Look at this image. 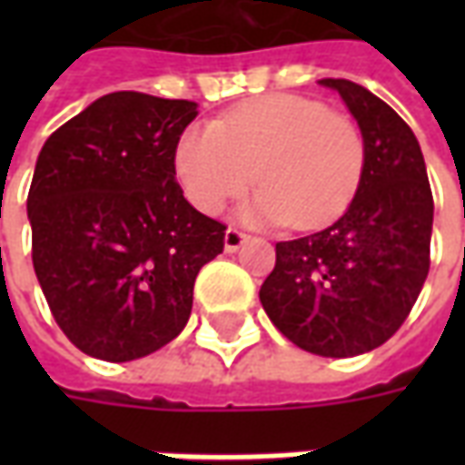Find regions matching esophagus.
<instances>
[{"instance_id": "esophagus-1", "label": "esophagus", "mask_w": 465, "mask_h": 465, "mask_svg": "<svg viewBox=\"0 0 465 465\" xmlns=\"http://www.w3.org/2000/svg\"><path fill=\"white\" fill-rule=\"evenodd\" d=\"M246 233H242L239 229H226V233H223V252L226 253H233L242 249L243 243H246Z\"/></svg>"}]
</instances>
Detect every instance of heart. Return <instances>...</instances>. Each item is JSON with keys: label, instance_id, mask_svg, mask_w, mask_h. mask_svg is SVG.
<instances>
[{"label": "heart", "instance_id": "1", "mask_svg": "<svg viewBox=\"0 0 465 465\" xmlns=\"http://www.w3.org/2000/svg\"><path fill=\"white\" fill-rule=\"evenodd\" d=\"M363 166L359 124L293 94L262 96L216 124H192L173 149L176 179L199 212H222L253 182L256 169L262 189L239 209V219L292 222L303 232L349 209Z\"/></svg>", "mask_w": 465, "mask_h": 465}]
</instances>
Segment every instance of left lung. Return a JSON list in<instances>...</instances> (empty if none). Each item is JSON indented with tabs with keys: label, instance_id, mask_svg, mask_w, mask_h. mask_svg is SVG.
<instances>
[{
	"label": "left lung",
	"instance_id": "obj_1",
	"mask_svg": "<svg viewBox=\"0 0 465 465\" xmlns=\"http://www.w3.org/2000/svg\"><path fill=\"white\" fill-rule=\"evenodd\" d=\"M339 92L366 142L359 192L336 223L276 243L262 283L263 312L299 349L346 359L399 331L429 276L433 196L411 126L366 86L322 79Z\"/></svg>",
	"mask_w": 465,
	"mask_h": 465
}]
</instances>
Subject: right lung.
Masks as SVG:
<instances>
[{
	"label": "right lung",
	"mask_w": 465,
	"mask_h": 465,
	"mask_svg": "<svg viewBox=\"0 0 465 465\" xmlns=\"http://www.w3.org/2000/svg\"><path fill=\"white\" fill-rule=\"evenodd\" d=\"M196 102L114 92L59 126L26 199L32 262L59 329L124 363L173 341L226 226L183 199L173 149Z\"/></svg>",
	"instance_id": "obj_1"
}]
</instances>
